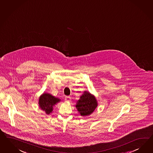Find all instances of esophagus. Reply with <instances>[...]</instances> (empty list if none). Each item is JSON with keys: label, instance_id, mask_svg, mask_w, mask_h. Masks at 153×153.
I'll return each instance as SVG.
<instances>
[{"label": "esophagus", "instance_id": "esophagus-1", "mask_svg": "<svg viewBox=\"0 0 153 153\" xmlns=\"http://www.w3.org/2000/svg\"><path fill=\"white\" fill-rule=\"evenodd\" d=\"M65 100L70 102V100H71V97L69 96H66L65 97Z\"/></svg>", "mask_w": 153, "mask_h": 153}]
</instances>
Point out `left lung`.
<instances>
[{
    "label": "left lung",
    "instance_id": "left-lung-1",
    "mask_svg": "<svg viewBox=\"0 0 153 153\" xmlns=\"http://www.w3.org/2000/svg\"><path fill=\"white\" fill-rule=\"evenodd\" d=\"M98 105L96 97L87 91H84L75 105L82 116H87L92 114Z\"/></svg>",
    "mask_w": 153,
    "mask_h": 153
}]
</instances>
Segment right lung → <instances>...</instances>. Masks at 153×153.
I'll return each mask as SVG.
<instances>
[{
	"instance_id": "obj_1",
	"label": "right lung",
	"mask_w": 153,
	"mask_h": 153,
	"mask_svg": "<svg viewBox=\"0 0 153 153\" xmlns=\"http://www.w3.org/2000/svg\"><path fill=\"white\" fill-rule=\"evenodd\" d=\"M60 100L48 93H44L39 97V105L41 109L44 111L47 114L52 113L53 107L59 103Z\"/></svg>"
}]
</instances>
